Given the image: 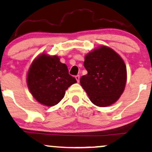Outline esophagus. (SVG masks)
Segmentation results:
<instances>
[{"instance_id":"1","label":"esophagus","mask_w":152,"mask_h":152,"mask_svg":"<svg viewBox=\"0 0 152 152\" xmlns=\"http://www.w3.org/2000/svg\"><path fill=\"white\" fill-rule=\"evenodd\" d=\"M76 81H77V82L78 83H79V81H80V76H78V75H77V76H76Z\"/></svg>"}]
</instances>
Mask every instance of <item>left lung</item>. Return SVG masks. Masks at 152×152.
Segmentation results:
<instances>
[{
  "mask_svg": "<svg viewBox=\"0 0 152 152\" xmlns=\"http://www.w3.org/2000/svg\"><path fill=\"white\" fill-rule=\"evenodd\" d=\"M83 65L88 74L82 76L80 83L91 101L98 107L115 103L127 82V69L121 56L102 45L88 53Z\"/></svg>",
  "mask_w": 152,
  "mask_h": 152,
  "instance_id": "8db88e82",
  "label": "left lung"
}]
</instances>
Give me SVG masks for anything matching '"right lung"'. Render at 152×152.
Instances as JSON below:
<instances>
[{
	"instance_id": "obj_1",
	"label": "right lung",
	"mask_w": 152,
	"mask_h": 152,
	"mask_svg": "<svg viewBox=\"0 0 152 152\" xmlns=\"http://www.w3.org/2000/svg\"><path fill=\"white\" fill-rule=\"evenodd\" d=\"M76 80L69 74L68 67L58 56L42 53L31 64L27 74L29 91L38 103L54 106L64 97L65 91Z\"/></svg>"
}]
</instances>
